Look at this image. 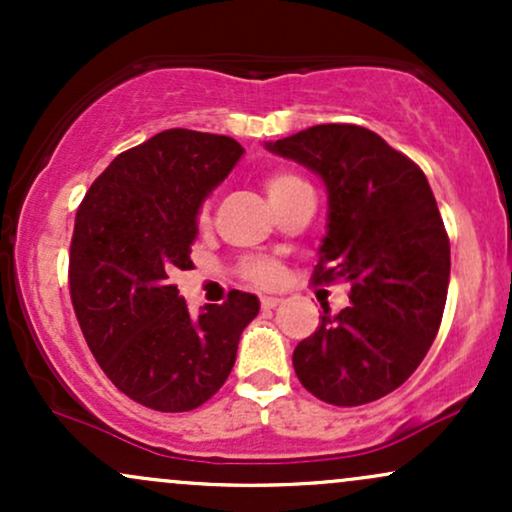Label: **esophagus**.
I'll return each instance as SVG.
<instances>
[{
	"label": "esophagus",
	"mask_w": 512,
	"mask_h": 512,
	"mask_svg": "<svg viewBox=\"0 0 512 512\" xmlns=\"http://www.w3.org/2000/svg\"><path fill=\"white\" fill-rule=\"evenodd\" d=\"M281 303V298H276V296H262L260 298V305L264 310H272V308H276V305Z\"/></svg>",
	"instance_id": "34e87169"
}]
</instances>
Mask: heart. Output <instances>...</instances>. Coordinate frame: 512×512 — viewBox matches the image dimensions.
Here are the masks:
<instances>
[{
  "instance_id": "heart-1",
  "label": "heart",
  "mask_w": 512,
  "mask_h": 512,
  "mask_svg": "<svg viewBox=\"0 0 512 512\" xmlns=\"http://www.w3.org/2000/svg\"><path fill=\"white\" fill-rule=\"evenodd\" d=\"M262 187L274 209H281L284 204L293 202V199L313 192L308 180H303L301 175L293 173L289 168H269L267 173L262 175ZM195 216L199 226H207L211 221V199H202V202L197 204ZM240 274H243L250 284L269 289V286L279 284L281 276H284V267H281V262L272 260V257H248V260L240 264Z\"/></svg>"
}]
</instances>
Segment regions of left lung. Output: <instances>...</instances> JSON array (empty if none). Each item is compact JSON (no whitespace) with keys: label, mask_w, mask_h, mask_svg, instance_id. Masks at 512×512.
Returning <instances> with one entry per match:
<instances>
[{"label":"left lung","mask_w":512,"mask_h":512,"mask_svg":"<svg viewBox=\"0 0 512 512\" xmlns=\"http://www.w3.org/2000/svg\"><path fill=\"white\" fill-rule=\"evenodd\" d=\"M325 180L327 236L313 284L349 281V308L293 351L305 390L334 407L390 395L419 368L443 320L450 240L424 170L358 125H315L267 144Z\"/></svg>","instance_id":"left-lung-1"}]
</instances>
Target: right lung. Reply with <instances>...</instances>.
<instances>
[{
  "label": "right lung",
  "mask_w": 512,
  "mask_h": 512,
  "mask_svg": "<svg viewBox=\"0 0 512 512\" xmlns=\"http://www.w3.org/2000/svg\"><path fill=\"white\" fill-rule=\"evenodd\" d=\"M243 146L166 129L122 151L76 209L69 293L88 349L117 390L156 411L202 407L226 383L240 334L260 313L252 293L192 317L170 276L192 269L197 204Z\"/></svg>",
  "instance_id": "right-lung-1"
}]
</instances>
